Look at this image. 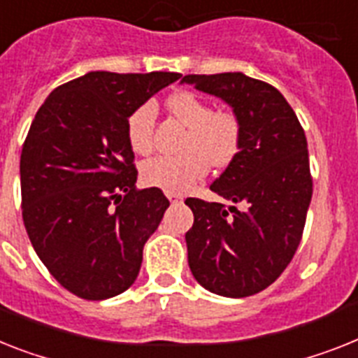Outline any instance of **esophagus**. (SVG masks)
Returning <instances> with one entry per match:
<instances>
[{
    "mask_svg": "<svg viewBox=\"0 0 358 358\" xmlns=\"http://www.w3.org/2000/svg\"><path fill=\"white\" fill-rule=\"evenodd\" d=\"M166 197L170 199V203H181L182 201V196H179V194H172V192H168Z\"/></svg>",
    "mask_w": 358,
    "mask_h": 358,
    "instance_id": "1",
    "label": "esophagus"
}]
</instances>
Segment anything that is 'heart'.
<instances>
[{
	"label": "heart",
	"instance_id": "heart-1",
	"mask_svg": "<svg viewBox=\"0 0 358 358\" xmlns=\"http://www.w3.org/2000/svg\"><path fill=\"white\" fill-rule=\"evenodd\" d=\"M168 111L186 128L182 152L159 155L143 164L146 185L181 194L205 177L208 168L229 166L241 148L243 128L232 111H214L212 104L192 91H179L166 102ZM155 106L146 102L133 109L126 120V137L135 153L146 155L153 150Z\"/></svg>",
	"mask_w": 358,
	"mask_h": 358
}]
</instances>
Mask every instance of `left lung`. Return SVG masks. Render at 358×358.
I'll use <instances>...</instances> for the list:
<instances>
[{
  "instance_id": "1",
  "label": "left lung",
  "mask_w": 358,
  "mask_h": 358,
  "mask_svg": "<svg viewBox=\"0 0 358 358\" xmlns=\"http://www.w3.org/2000/svg\"><path fill=\"white\" fill-rule=\"evenodd\" d=\"M181 82L227 102L243 128L239 153L210 185L234 205L185 201L194 212L185 236L188 265L210 292L250 296L285 271L302 239L313 196L306 133L267 82L243 73L186 75Z\"/></svg>"
}]
</instances>
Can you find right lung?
Instances as JSON below:
<instances>
[{"instance_id":"obj_1","label":"right lung","mask_w":358,"mask_h":358,"mask_svg":"<svg viewBox=\"0 0 358 358\" xmlns=\"http://www.w3.org/2000/svg\"><path fill=\"white\" fill-rule=\"evenodd\" d=\"M179 78L91 71L56 87L27 133L20 159L27 234L56 282L84 300L131 287L144 243L170 206L155 186L137 190L126 120Z\"/></svg>"}]
</instances>
